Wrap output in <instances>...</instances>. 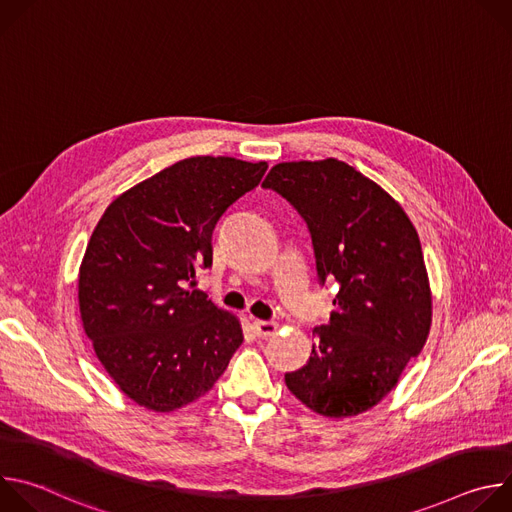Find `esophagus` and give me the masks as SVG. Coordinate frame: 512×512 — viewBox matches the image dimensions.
Masks as SVG:
<instances>
[{
	"mask_svg": "<svg viewBox=\"0 0 512 512\" xmlns=\"http://www.w3.org/2000/svg\"><path fill=\"white\" fill-rule=\"evenodd\" d=\"M253 332H255L259 338L273 336V334L277 332V324H275V322H269V320H255V322H253Z\"/></svg>",
	"mask_w": 512,
	"mask_h": 512,
	"instance_id": "obj_1",
	"label": "esophagus"
}]
</instances>
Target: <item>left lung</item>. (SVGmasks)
Masks as SVG:
<instances>
[{
	"mask_svg": "<svg viewBox=\"0 0 512 512\" xmlns=\"http://www.w3.org/2000/svg\"><path fill=\"white\" fill-rule=\"evenodd\" d=\"M261 186L304 218L320 285L338 283L328 322L314 328L308 364L285 373V383L320 415L367 411L397 385L429 332L417 231L381 186L334 158L277 164Z\"/></svg>",
	"mask_w": 512,
	"mask_h": 512,
	"instance_id": "left-lung-1",
	"label": "left lung"
}]
</instances>
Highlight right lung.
Segmentation results:
<instances>
[{
  "mask_svg": "<svg viewBox=\"0 0 512 512\" xmlns=\"http://www.w3.org/2000/svg\"><path fill=\"white\" fill-rule=\"evenodd\" d=\"M267 170L198 156L115 198L95 227L79 275L87 336L105 371L137 405L174 411L212 389L243 342L239 320L196 289L212 265L223 212Z\"/></svg>",
  "mask_w": 512,
  "mask_h": 512,
  "instance_id": "right-lung-1",
  "label": "right lung"
}]
</instances>
